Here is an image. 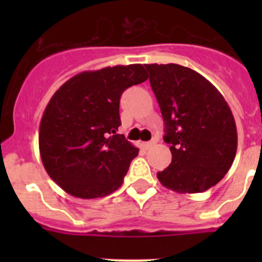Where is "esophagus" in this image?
<instances>
[{"label": "esophagus", "mask_w": 262, "mask_h": 262, "mask_svg": "<svg viewBox=\"0 0 262 262\" xmlns=\"http://www.w3.org/2000/svg\"><path fill=\"white\" fill-rule=\"evenodd\" d=\"M153 144H155V142H143V143H142V147H143L144 149H148V148L152 147Z\"/></svg>", "instance_id": "34e87169"}]
</instances>
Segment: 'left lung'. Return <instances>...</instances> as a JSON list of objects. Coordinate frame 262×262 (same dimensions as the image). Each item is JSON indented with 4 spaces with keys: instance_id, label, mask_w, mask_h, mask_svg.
<instances>
[{
    "instance_id": "8db88e82",
    "label": "left lung",
    "mask_w": 262,
    "mask_h": 262,
    "mask_svg": "<svg viewBox=\"0 0 262 262\" xmlns=\"http://www.w3.org/2000/svg\"><path fill=\"white\" fill-rule=\"evenodd\" d=\"M165 121L172 161L157 173L161 184L181 194L203 192L218 184L233 163L237 129L221 92L191 68L144 64Z\"/></svg>"
}]
</instances>
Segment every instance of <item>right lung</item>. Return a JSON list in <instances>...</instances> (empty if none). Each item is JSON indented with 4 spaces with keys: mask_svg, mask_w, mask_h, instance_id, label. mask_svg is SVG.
<instances>
[{
    "mask_svg": "<svg viewBox=\"0 0 262 262\" xmlns=\"http://www.w3.org/2000/svg\"><path fill=\"white\" fill-rule=\"evenodd\" d=\"M142 64L86 71L55 91L41 116L39 150L53 181L81 199L104 198L121 186L139 149L116 134L119 101L144 82Z\"/></svg>",
    "mask_w": 262,
    "mask_h": 262,
    "instance_id": "1",
    "label": "right lung"
}]
</instances>
